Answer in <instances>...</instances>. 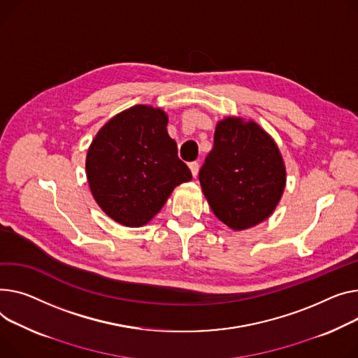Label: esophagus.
Returning a JSON list of instances; mask_svg holds the SVG:
<instances>
[{
    "label": "esophagus",
    "instance_id": "obj_1",
    "mask_svg": "<svg viewBox=\"0 0 358 358\" xmlns=\"http://www.w3.org/2000/svg\"><path fill=\"white\" fill-rule=\"evenodd\" d=\"M188 166H189V171H192V174H193V177H197V174H199V170H200V165H199V162H189L188 164Z\"/></svg>",
    "mask_w": 358,
    "mask_h": 358
}]
</instances>
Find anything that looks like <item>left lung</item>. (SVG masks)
Instances as JSON below:
<instances>
[{"mask_svg": "<svg viewBox=\"0 0 358 358\" xmlns=\"http://www.w3.org/2000/svg\"><path fill=\"white\" fill-rule=\"evenodd\" d=\"M199 180L216 217L231 230H245L275 211L287 185V169L264 128L250 119L227 116L216 125Z\"/></svg>", "mask_w": 358, "mask_h": 358, "instance_id": "obj_1", "label": "left lung"}]
</instances>
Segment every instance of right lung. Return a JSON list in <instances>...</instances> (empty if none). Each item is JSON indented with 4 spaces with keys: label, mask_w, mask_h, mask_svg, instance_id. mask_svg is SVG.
I'll use <instances>...</instances> for the list:
<instances>
[{
    "label": "right lung",
    "mask_w": 358,
    "mask_h": 358,
    "mask_svg": "<svg viewBox=\"0 0 358 358\" xmlns=\"http://www.w3.org/2000/svg\"><path fill=\"white\" fill-rule=\"evenodd\" d=\"M166 124L162 109L135 105L110 117L93 138L86 177L94 201L113 222L145 226L173 189L192 180Z\"/></svg>",
    "instance_id": "obj_1"
}]
</instances>
